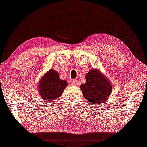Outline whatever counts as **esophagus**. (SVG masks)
Segmentation results:
<instances>
[{
    "label": "esophagus",
    "mask_w": 147,
    "mask_h": 147,
    "mask_svg": "<svg viewBox=\"0 0 147 147\" xmlns=\"http://www.w3.org/2000/svg\"><path fill=\"white\" fill-rule=\"evenodd\" d=\"M78 82L77 80H72V82H71L72 85H75V86H76L78 85Z\"/></svg>",
    "instance_id": "1"
}]
</instances>
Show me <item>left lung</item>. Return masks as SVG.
<instances>
[{
    "instance_id": "obj_1",
    "label": "left lung",
    "mask_w": 147,
    "mask_h": 147,
    "mask_svg": "<svg viewBox=\"0 0 147 147\" xmlns=\"http://www.w3.org/2000/svg\"><path fill=\"white\" fill-rule=\"evenodd\" d=\"M86 83L80 86L86 100L93 104H104L112 90V84L107 77L97 69H92L85 76Z\"/></svg>"
}]
</instances>
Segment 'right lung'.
I'll use <instances>...</instances> for the list:
<instances>
[{
    "label": "right lung",
    "mask_w": 147,
    "mask_h": 147,
    "mask_svg": "<svg viewBox=\"0 0 147 147\" xmlns=\"http://www.w3.org/2000/svg\"><path fill=\"white\" fill-rule=\"evenodd\" d=\"M67 85L66 81L60 79L57 71L51 69L41 78L37 88L43 100L51 102L61 96Z\"/></svg>",
    "instance_id": "add662e5"
}]
</instances>
